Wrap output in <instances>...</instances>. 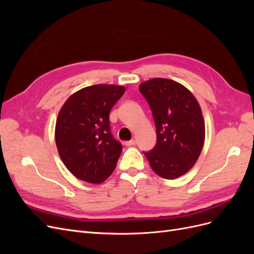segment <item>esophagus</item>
Wrapping results in <instances>:
<instances>
[{
	"label": "esophagus",
	"mask_w": 254,
	"mask_h": 254,
	"mask_svg": "<svg viewBox=\"0 0 254 254\" xmlns=\"http://www.w3.org/2000/svg\"><path fill=\"white\" fill-rule=\"evenodd\" d=\"M125 145H126V146H133V145H135V140L127 141V142H125Z\"/></svg>",
	"instance_id": "34e87169"
}]
</instances>
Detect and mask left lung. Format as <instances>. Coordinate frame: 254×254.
<instances>
[{
  "mask_svg": "<svg viewBox=\"0 0 254 254\" xmlns=\"http://www.w3.org/2000/svg\"><path fill=\"white\" fill-rule=\"evenodd\" d=\"M139 90L149 104L157 131L156 146L145 156L158 176L179 178L194 166L203 147L200 106L189 89L172 79L152 78Z\"/></svg>",
  "mask_w": 254,
  "mask_h": 254,
  "instance_id": "obj_1",
  "label": "left lung"
}]
</instances>
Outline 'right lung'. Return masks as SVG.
I'll use <instances>...</instances> for the list:
<instances>
[{
	"instance_id": "add662e5",
	"label": "right lung",
	"mask_w": 254,
	"mask_h": 254,
	"mask_svg": "<svg viewBox=\"0 0 254 254\" xmlns=\"http://www.w3.org/2000/svg\"><path fill=\"white\" fill-rule=\"evenodd\" d=\"M125 91L117 84H94L75 92L61 107L56 145L64 164L76 178L102 183L114 171L122 144L111 134L109 113Z\"/></svg>"
}]
</instances>
